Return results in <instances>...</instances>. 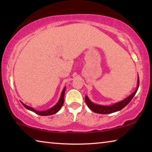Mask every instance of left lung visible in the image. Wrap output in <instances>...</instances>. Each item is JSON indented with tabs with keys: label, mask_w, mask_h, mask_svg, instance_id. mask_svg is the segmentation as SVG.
Masks as SVG:
<instances>
[{
	"label": "left lung",
	"mask_w": 152,
	"mask_h": 152,
	"mask_svg": "<svg viewBox=\"0 0 152 152\" xmlns=\"http://www.w3.org/2000/svg\"><path fill=\"white\" fill-rule=\"evenodd\" d=\"M139 85H140V79H139V76H138L137 86V88L135 89V91L124 100H123V101H120L119 102H117V103L113 104L112 105L105 106V105H100V104H94L90 101L88 97L86 95L85 96V102L89 109L96 113H100V114H109V113H113L119 111V110H121L125 107L127 106V105L129 103V102L132 101L133 96H135L136 92L137 91Z\"/></svg>",
	"instance_id": "1"
}]
</instances>
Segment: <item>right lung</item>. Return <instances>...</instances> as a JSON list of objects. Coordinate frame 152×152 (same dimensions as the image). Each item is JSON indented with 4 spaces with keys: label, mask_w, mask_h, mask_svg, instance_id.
Here are the masks:
<instances>
[{
    "label": "right lung",
    "mask_w": 152,
    "mask_h": 152,
    "mask_svg": "<svg viewBox=\"0 0 152 152\" xmlns=\"http://www.w3.org/2000/svg\"><path fill=\"white\" fill-rule=\"evenodd\" d=\"M65 91H66V86L64 87L62 92H61V96H60V99H59L58 102L53 107H51V108H50V109H49L48 110H42V111H39V110H35L33 109V108L23 104L22 102H21V103L25 108H26L27 109L31 110V111L34 112L35 113H36V114H37L39 115H42V116H48V115H53V114H55V113H58L59 110H60L61 107H62L64 102V94H65Z\"/></svg>",
    "instance_id": "1"
}]
</instances>
